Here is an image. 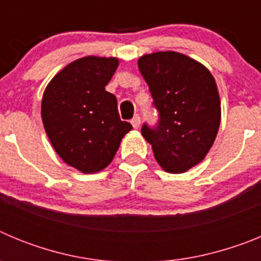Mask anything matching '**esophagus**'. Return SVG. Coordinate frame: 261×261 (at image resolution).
<instances>
[{"mask_svg":"<svg viewBox=\"0 0 261 261\" xmlns=\"http://www.w3.org/2000/svg\"><path fill=\"white\" fill-rule=\"evenodd\" d=\"M130 123H132L133 128H135V129L140 128V124H141V117L138 116V115H136V116L133 117L132 120H130Z\"/></svg>","mask_w":261,"mask_h":261,"instance_id":"obj_1","label":"esophagus"}]
</instances>
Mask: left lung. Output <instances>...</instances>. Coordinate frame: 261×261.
Masks as SVG:
<instances>
[{
	"instance_id": "left-lung-1",
	"label": "left lung",
	"mask_w": 261,
	"mask_h": 261,
	"mask_svg": "<svg viewBox=\"0 0 261 261\" xmlns=\"http://www.w3.org/2000/svg\"><path fill=\"white\" fill-rule=\"evenodd\" d=\"M138 69L159 116L155 126L142 125V136L163 170L186 172L205 158L220 128L216 81L200 62L172 50L140 57Z\"/></svg>"
}]
</instances>
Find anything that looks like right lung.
<instances>
[{"mask_svg":"<svg viewBox=\"0 0 261 261\" xmlns=\"http://www.w3.org/2000/svg\"><path fill=\"white\" fill-rule=\"evenodd\" d=\"M115 57L87 56L57 73L41 100V119L62 161L85 174L107 167L132 125L120 119L117 99L106 91Z\"/></svg>","mask_w":261,"mask_h":261,"instance_id":"1","label":"right lung"}]
</instances>
